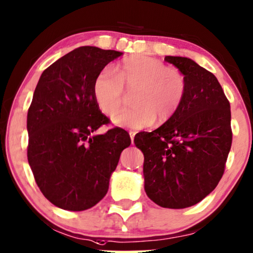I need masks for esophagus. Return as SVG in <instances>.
Returning a JSON list of instances; mask_svg holds the SVG:
<instances>
[{
    "label": "esophagus",
    "instance_id": "1",
    "mask_svg": "<svg viewBox=\"0 0 253 253\" xmlns=\"http://www.w3.org/2000/svg\"><path fill=\"white\" fill-rule=\"evenodd\" d=\"M129 134H130V138H131V140H132V142H133L134 136H136V131H134V130H130V131H129Z\"/></svg>",
    "mask_w": 253,
    "mask_h": 253
}]
</instances>
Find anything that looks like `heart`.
Returning <instances> with one entry per match:
<instances>
[{"label": "heart", "instance_id": "obj_1", "mask_svg": "<svg viewBox=\"0 0 253 253\" xmlns=\"http://www.w3.org/2000/svg\"><path fill=\"white\" fill-rule=\"evenodd\" d=\"M117 74L104 68L94 81L93 93L103 114L113 115L124 101V88L132 90L133 106L113 117L120 126L143 129L157 119L165 123L181 107L187 93L186 77L178 68L166 66L145 54L126 57L116 66Z\"/></svg>", "mask_w": 253, "mask_h": 253}]
</instances>
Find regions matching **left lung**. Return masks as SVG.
Returning a JSON list of instances; mask_svg holds the SVG:
<instances>
[{"mask_svg": "<svg viewBox=\"0 0 253 253\" xmlns=\"http://www.w3.org/2000/svg\"><path fill=\"white\" fill-rule=\"evenodd\" d=\"M186 77L185 100L172 119L134 144L144 155V188L164 208L194 206L214 191L231 149L230 103L212 73L185 57L167 55Z\"/></svg>", "mask_w": 253, "mask_h": 253, "instance_id": "obj_1", "label": "left lung"}]
</instances>
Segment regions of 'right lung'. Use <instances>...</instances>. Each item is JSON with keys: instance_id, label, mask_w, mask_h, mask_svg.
I'll return each instance as SVG.
<instances>
[{"instance_id": "add662e5", "label": "right lung", "mask_w": 253, "mask_h": 253, "mask_svg": "<svg viewBox=\"0 0 253 253\" xmlns=\"http://www.w3.org/2000/svg\"><path fill=\"white\" fill-rule=\"evenodd\" d=\"M122 52L81 46L42 72L28 110V160L36 183L65 211L94 207L109 188L129 133L113 127L93 134L109 119L94 97L97 74Z\"/></svg>"}]
</instances>
